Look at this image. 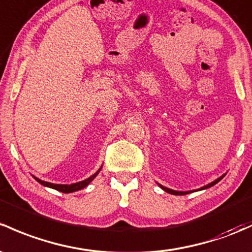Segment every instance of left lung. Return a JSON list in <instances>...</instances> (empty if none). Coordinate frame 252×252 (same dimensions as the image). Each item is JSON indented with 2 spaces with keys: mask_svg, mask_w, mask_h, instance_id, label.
<instances>
[{
  "mask_svg": "<svg viewBox=\"0 0 252 252\" xmlns=\"http://www.w3.org/2000/svg\"><path fill=\"white\" fill-rule=\"evenodd\" d=\"M223 176H224V175H222L221 177H219V179L215 180V181H213V182H211V184L206 185V186H204V187H202V189H199V190H202V189H209V187L214 186V185H216L217 182L221 181V180L223 179ZM158 185H159V184H158ZM159 186H160V189H164V190H165V192L170 193V194H174V195H185V194H189V193H190V190H187V192H182V190H174V189H166V187L161 186V185H159Z\"/></svg>",
  "mask_w": 252,
  "mask_h": 252,
  "instance_id": "obj_1",
  "label": "left lung"
}]
</instances>
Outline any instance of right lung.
<instances>
[{
    "label": "right lung",
    "instance_id": "obj_1",
    "mask_svg": "<svg viewBox=\"0 0 252 252\" xmlns=\"http://www.w3.org/2000/svg\"><path fill=\"white\" fill-rule=\"evenodd\" d=\"M101 170V168L99 169V170L96 171L94 175H92L91 177H88V179L83 180V181L81 182H76V184H71V185H58V184H52V182H46V181H42V180L37 179L35 177V180L37 182H39L41 185H43V186L46 187H49V189H54L57 190H59V192H63V193H71V192H76V190H79L82 189H84V187L88 186L89 184L93 181V180L96 177V175L99 174V171Z\"/></svg>",
    "mask_w": 252,
    "mask_h": 252
}]
</instances>
